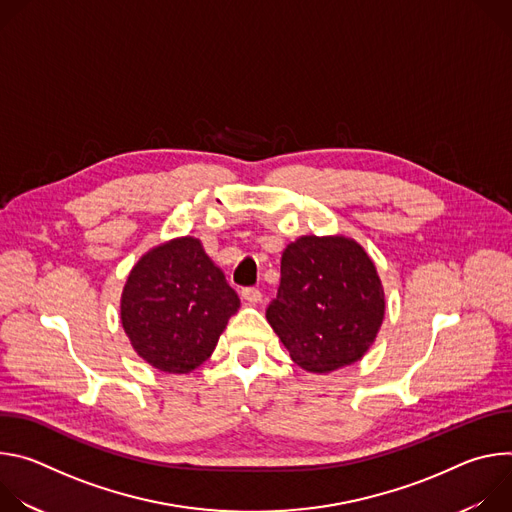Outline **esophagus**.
Returning a JSON list of instances; mask_svg holds the SVG:
<instances>
[{
  "label": "esophagus",
  "instance_id": "1",
  "mask_svg": "<svg viewBox=\"0 0 512 512\" xmlns=\"http://www.w3.org/2000/svg\"><path fill=\"white\" fill-rule=\"evenodd\" d=\"M241 296H243V300L249 302V304L261 302V291H259L257 287H245V289L241 291Z\"/></svg>",
  "mask_w": 512,
  "mask_h": 512
}]
</instances>
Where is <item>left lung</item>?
Instances as JSON below:
<instances>
[{
	"label": "left lung",
	"mask_w": 512,
	"mask_h": 512,
	"mask_svg": "<svg viewBox=\"0 0 512 512\" xmlns=\"http://www.w3.org/2000/svg\"><path fill=\"white\" fill-rule=\"evenodd\" d=\"M385 289L369 253L344 235H304L281 255V283L267 322L308 373L350 367L385 320Z\"/></svg>",
	"instance_id": "1"
}]
</instances>
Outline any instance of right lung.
I'll list each match as a JSON object with an SVG mask.
<instances>
[{
  "label": "right lung",
  "mask_w": 512,
  "mask_h": 512,
  "mask_svg": "<svg viewBox=\"0 0 512 512\" xmlns=\"http://www.w3.org/2000/svg\"><path fill=\"white\" fill-rule=\"evenodd\" d=\"M239 306L200 239L176 237L131 267L119 314L139 358L162 373L186 375L208 360Z\"/></svg>",
  "instance_id": "obj_1"
}]
</instances>
